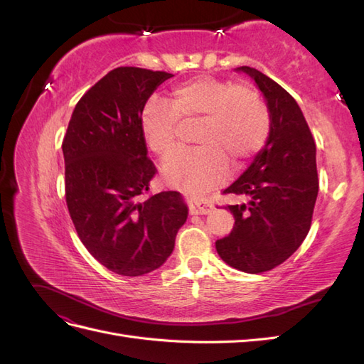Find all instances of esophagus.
I'll list each match as a JSON object with an SVG mask.
<instances>
[{"instance_id":"1","label":"esophagus","mask_w":364,"mask_h":364,"mask_svg":"<svg viewBox=\"0 0 364 364\" xmlns=\"http://www.w3.org/2000/svg\"><path fill=\"white\" fill-rule=\"evenodd\" d=\"M214 209L213 203L208 202L206 199H190V213L193 215H197V214H208L211 213Z\"/></svg>"}]
</instances>
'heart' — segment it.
I'll list each match as a JSON object with an SVG mask.
<instances>
[{
  "instance_id": "1",
  "label": "heart",
  "mask_w": 364,
  "mask_h": 364,
  "mask_svg": "<svg viewBox=\"0 0 364 364\" xmlns=\"http://www.w3.org/2000/svg\"><path fill=\"white\" fill-rule=\"evenodd\" d=\"M181 121L194 123L197 146L176 151L164 165L174 186L205 191L225 179L230 161L240 167L266 146L270 111L257 87L213 75L186 80L170 94V105L150 100L141 114V129L155 155H170L178 144Z\"/></svg>"
}]
</instances>
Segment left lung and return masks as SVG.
I'll return each mask as SVG.
<instances>
[{"label":"left lung","mask_w":364,"mask_h":364,"mask_svg":"<svg viewBox=\"0 0 364 364\" xmlns=\"http://www.w3.org/2000/svg\"><path fill=\"white\" fill-rule=\"evenodd\" d=\"M267 100V144L223 194L247 196V203L226 205L235 223L215 249L230 267L246 273L274 269L302 245L311 226L318 191L316 144L294 98L261 71L241 67Z\"/></svg>","instance_id":"left-lung-1"}]
</instances>
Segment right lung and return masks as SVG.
Listing matches in <instances>:
<instances>
[{"label":"right lung","instance_id":"1","mask_svg":"<svg viewBox=\"0 0 364 364\" xmlns=\"http://www.w3.org/2000/svg\"><path fill=\"white\" fill-rule=\"evenodd\" d=\"M165 71L118 67L77 102L62 141L65 199L83 246L106 269L142 277L161 267L188 209L178 191L150 194L158 173L141 114Z\"/></svg>","mask_w":364,"mask_h":364}]
</instances>
